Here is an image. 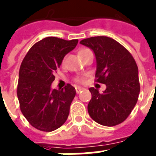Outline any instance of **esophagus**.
<instances>
[{
	"label": "esophagus",
	"mask_w": 156,
	"mask_h": 156,
	"mask_svg": "<svg viewBox=\"0 0 156 156\" xmlns=\"http://www.w3.org/2000/svg\"><path fill=\"white\" fill-rule=\"evenodd\" d=\"M83 89V87H79V86H78V87H76V92L77 94L80 93V92Z\"/></svg>",
	"instance_id": "34e87169"
}]
</instances>
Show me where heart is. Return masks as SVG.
I'll return each mask as SVG.
<instances>
[{
  "instance_id": "heart-1",
  "label": "heart",
  "mask_w": 156,
  "mask_h": 156,
  "mask_svg": "<svg viewBox=\"0 0 156 156\" xmlns=\"http://www.w3.org/2000/svg\"><path fill=\"white\" fill-rule=\"evenodd\" d=\"M87 51H90V50H88V49H86V48H83V49H81L80 51V52H79V55H80V54H82V53H83V52H87ZM81 80H82V79H80V78H78V79H77V80H78V81H80Z\"/></svg>"
}]
</instances>
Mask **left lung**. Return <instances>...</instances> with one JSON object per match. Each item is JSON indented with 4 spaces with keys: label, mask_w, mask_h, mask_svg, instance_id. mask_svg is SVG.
<instances>
[{
    "label": "left lung",
    "mask_w": 156,
    "mask_h": 156,
    "mask_svg": "<svg viewBox=\"0 0 156 156\" xmlns=\"http://www.w3.org/2000/svg\"><path fill=\"white\" fill-rule=\"evenodd\" d=\"M80 43L93 51L96 81L106 85L102 93L96 88H89L92 99L87 105L88 114L101 125H117L127 119L138 100L137 64L125 48L110 37H90Z\"/></svg>",
    "instance_id": "1"
}]
</instances>
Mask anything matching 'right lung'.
<instances>
[{"mask_svg":"<svg viewBox=\"0 0 156 156\" xmlns=\"http://www.w3.org/2000/svg\"><path fill=\"white\" fill-rule=\"evenodd\" d=\"M78 40L49 37L38 41L24 58L20 71L17 97L21 112L31 125L43 132H52L65 123L76 89L71 84L52 89L55 73Z\"/></svg>","mask_w":156,"mask_h":156,"instance_id":"right-lung-1","label":"right lung"}]
</instances>
